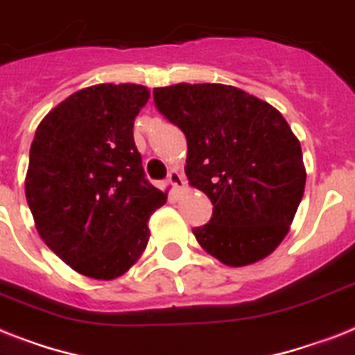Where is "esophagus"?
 Returning <instances> with one entry per match:
<instances>
[{
  "mask_svg": "<svg viewBox=\"0 0 355 355\" xmlns=\"http://www.w3.org/2000/svg\"><path fill=\"white\" fill-rule=\"evenodd\" d=\"M168 184H171L175 189L184 187V177L178 173V169H171V171L168 173Z\"/></svg>",
  "mask_w": 355,
  "mask_h": 355,
  "instance_id": "34e87169",
  "label": "esophagus"
}]
</instances>
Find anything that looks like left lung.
I'll return each mask as SVG.
<instances>
[{
  "instance_id": "left-lung-1",
  "label": "left lung",
  "mask_w": 355,
  "mask_h": 355,
  "mask_svg": "<svg viewBox=\"0 0 355 355\" xmlns=\"http://www.w3.org/2000/svg\"><path fill=\"white\" fill-rule=\"evenodd\" d=\"M155 107L186 135V177L213 204L193 227L198 244L227 266L257 262L279 246L301 204V144L281 112L223 83L153 91Z\"/></svg>"
}]
</instances>
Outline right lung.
<instances>
[{
    "label": "right lung",
    "mask_w": 355,
    "mask_h": 355,
    "mask_svg": "<svg viewBox=\"0 0 355 355\" xmlns=\"http://www.w3.org/2000/svg\"><path fill=\"white\" fill-rule=\"evenodd\" d=\"M148 100L144 85H93L54 107L34 135L25 195L37 233L87 277L128 272L148 246L149 217L166 202L132 138Z\"/></svg>",
    "instance_id": "obj_1"
}]
</instances>
